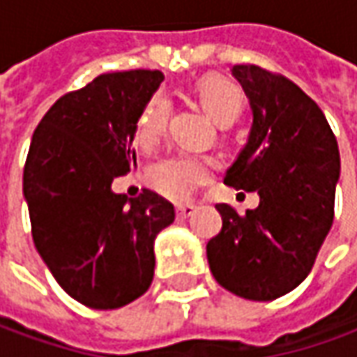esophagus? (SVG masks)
Returning a JSON list of instances; mask_svg holds the SVG:
<instances>
[{
    "instance_id": "1",
    "label": "esophagus",
    "mask_w": 357,
    "mask_h": 357,
    "mask_svg": "<svg viewBox=\"0 0 357 357\" xmlns=\"http://www.w3.org/2000/svg\"><path fill=\"white\" fill-rule=\"evenodd\" d=\"M178 217L179 219H188V217H191L193 213H195V207L193 205H190V203H185V205H178Z\"/></svg>"
}]
</instances>
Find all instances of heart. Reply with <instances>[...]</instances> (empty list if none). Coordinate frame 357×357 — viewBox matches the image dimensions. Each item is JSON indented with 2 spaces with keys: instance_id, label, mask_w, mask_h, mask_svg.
<instances>
[{
  "instance_id": "1",
  "label": "heart",
  "mask_w": 357,
  "mask_h": 357,
  "mask_svg": "<svg viewBox=\"0 0 357 357\" xmlns=\"http://www.w3.org/2000/svg\"><path fill=\"white\" fill-rule=\"evenodd\" d=\"M197 96L205 112L217 124H231L239 116L245 96L237 82L225 77H209L197 84ZM167 100L162 94H155L148 100L138 116L136 142L144 150H152L162 140L167 126ZM211 174V162L199 155H172L160 160L150 167L148 181L160 195L172 202H183L190 197L195 185L207 181Z\"/></svg>"
}]
</instances>
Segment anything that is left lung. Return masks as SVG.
Returning <instances> with one entry per match:
<instances>
[{
	"label": "left lung",
	"instance_id": "1",
	"mask_svg": "<svg viewBox=\"0 0 357 357\" xmlns=\"http://www.w3.org/2000/svg\"><path fill=\"white\" fill-rule=\"evenodd\" d=\"M231 73L249 98L252 124L223 181L257 191L261 202L245 215L217 205L223 227L207 243V261L229 292L275 301L308 277L332 227L338 142L324 112L292 80L257 65Z\"/></svg>",
	"mask_w": 357,
	"mask_h": 357
}]
</instances>
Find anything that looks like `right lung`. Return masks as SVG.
<instances>
[{
  "label": "right lung",
  "mask_w": 357,
  "mask_h": 357,
  "mask_svg": "<svg viewBox=\"0 0 357 357\" xmlns=\"http://www.w3.org/2000/svg\"><path fill=\"white\" fill-rule=\"evenodd\" d=\"M162 80L144 68L100 75L61 96L31 138L23 195L33 243L61 289L89 308H120L150 289L154 241L176 219L155 191H112L136 166L138 116Z\"/></svg>",
  "instance_id": "right-lung-1"
}]
</instances>
